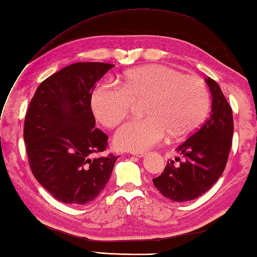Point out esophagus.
Segmentation results:
<instances>
[{
  "instance_id": "34e87169",
  "label": "esophagus",
  "mask_w": 257,
  "mask_h": 257,
  "mask_svg": "<svg viewBox=\"0 0 257 257\" xmlns=\"http://www.w3.org/2000/svg\"><path fill=\"white\" fill-rule=\"evenodd\" d=\"M132 155H134V156H136V157H139V158H141V157H145V156H147V152H135V151H133V152H132Z\"/></svg>"
}]
</instances>
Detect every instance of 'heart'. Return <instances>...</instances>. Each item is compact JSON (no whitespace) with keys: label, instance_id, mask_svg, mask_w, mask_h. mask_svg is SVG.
Returning <instances> with one entry per match:
<instances>
[{"label":"heart","instance_id":"obj_1","mask_svg":"<svg viewBox=\"0 0 257 257\" xmlns=\"http://www.w3.org/2000/svg\"><path fill=\"white\" fill-rule=\"evenodd\" d=\"M141 101L145 117L129 120L114 134L113 143L119 149L146 151L167 134L173 139L188 137L203 123L210 109L204 81L166 65L129 70L120 85L103 81L91 95L95 117L108 128L121 122Z\"/></svg>","mask_w":257,"mask_h":257}]
</instances>
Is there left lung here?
Here are the masks:
<instances>
[{"label": "left lung", "mask_w": 257, "mask_h": 257, "mask_svg": "<svg viewBox=\"0 0 257 257\" xmlns=\"http://www.w3.org/2000/svg\"><path fill=\"white\" fill-rule=\"evenodd\" d=\"M205 81L212 95L210 117L177 148L185 160L177 158L178 165L171 160L161 176L152 179L161 194L174 202L191 201L209 191L224 171L232 147V108L216 81Z\"/></svg>", "instance_id": "8db88e82"}]
</instances>
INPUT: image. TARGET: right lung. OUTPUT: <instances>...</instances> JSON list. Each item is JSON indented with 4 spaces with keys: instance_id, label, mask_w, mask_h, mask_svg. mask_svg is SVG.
<instances>
[{
    "instance_id": "obj_1",
    "label": "right lung",
    "mask_w": 257,
    "mask_h": 257,
    "mask_svg": "<svg viewBox=\"0 0 257 257\" xmlns=\"http://www.w3.org/2000/svg\"><path fill=\"white\" fill-rule=\"evenodd\" d=\"M112 64L83 62L42 81L24 122L26 154L33 176L56 200L83 205L94 201L110 179L117 156L91 158L108 147L95 128L91 92Z\"/></svg>"
}]
</instances>
